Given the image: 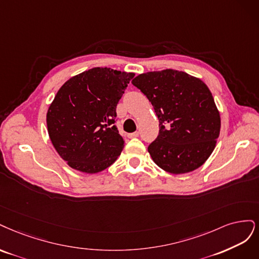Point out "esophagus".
Returning a JSON list of instances; mask_svg holds the SVG:
<instances>
[{
    "label": "esophagus",
    "mask_w": 259,
    "mask_h": 259,
    "mask_svg": "<svg viewBox=\"0 0 259 259\" xmlns=\"http://www.w3.org/2000/svg\"><path fill=\"white\" fill-rule=\"evenodd\" d=\"M139 136H140L139 132H133V133H129L128 138H130V139H132V138H138Z\"/></svg>",
    "instance_id": "obj_1"
}]
</instances>
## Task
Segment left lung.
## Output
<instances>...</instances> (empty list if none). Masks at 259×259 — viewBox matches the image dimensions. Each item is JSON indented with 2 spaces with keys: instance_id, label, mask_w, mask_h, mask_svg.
<instances>
[{
  "instance_id": "1",
  "label": "left lung",
  "mask_w": 259,
  "mask_h": 259,
  "mask_svg": "<svg viewBox=\"0 0 259 259\" xmlns=\"http://www.w3.org/2000/svg\"><path fill=\"white\" fill-rule=\"evenodd\" d=\"M132 84L146 96L159 119V133L147 148L154 162L172 174L202 165L221 131L220 112L204 82L168 69L140 74Z\"/></svg>"
}]
</instances>
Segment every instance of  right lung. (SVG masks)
<instances>
[{
    "label": "right lung",
    "instance_id": "obj_1",
    "mask_svg": "<svg viewBox=\"0 0 259 259\" xmlns=\"http://www.w3.org/2000/svg\"><path fill=\"white\" fill-rule=\"evenodd\" d=\"M135 76L94 68L65 81L47 112V128L58 154L71 168L97 173L115 162L124 146L116 127V106Z\"/></svg>",
    "mask_w": 259,
    "mask_h": 259
}]
</instances>
